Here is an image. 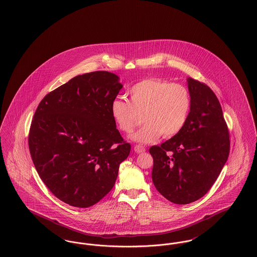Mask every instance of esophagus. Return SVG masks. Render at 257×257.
<instances>
[{
  "mask_svg": "<svg viewBox=\"0 0 257 257\" xmlns=\"http://www.w3.org/2000/svg\"><path fill=\"white\" fill-rule=\"evenodd\" d=\"M135 152H137V153H144V152H146V147H144V146H141V145H137V146H135L134 147Z\"/></svg>",
  "mask_w": 257,
  "mask_h": 257,
  "instance_id": "1",
  "label": "esophagus"
}]
</instances>
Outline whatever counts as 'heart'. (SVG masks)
Returning a JSON list of instances; mask_svg holds the SVG:
<instances>
[{
  "label": "heart",
  "instance_id": "obj_1",
  "mask_svg": "<svg viewBox=\"0 0 257 257\" xmlns=\"http://www.w3.org/2000/svg\"><path fill=\"white\" fill-rule=\"evenodd\" d=\"M130 100L115 98L110 104V113L119 130L131 133L143 115V127L132 135L142 144L158 140L161 135L169 139L178 134L188 119L191 96L186 86L157 78L145 79L132 86Z\"/></svg>",
  "mask_w": 257,
  "mask_h": 257
}]
</instances>
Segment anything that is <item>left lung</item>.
I'll return each mask as SVG.
<instances>
[{
	"label": "left lung",
	"mask_w": 257,
	"mask_h": 257,
	"mask_svg": "<svg viewBox=\"0 0 257 257\" xmlns=\"http://www.w3.org/2000/svg\"><path fill=\"white\" fill-rule=\"evenodd\" d=\"M191 109L183 129L150 147L152 181L171 202L188 204L207 194L229 155L230 140L220 102L209 86L188 79Z\"/></svg>",
	"instance_id": "obj_1"
}]
</instances>
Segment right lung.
Segmentation results:
<instances>
[{"mask_svg":"<svg viewBox=\"0 0 257 257\" xmlns=\"http://www.w3.org/2000/svg\"><path fill=\"white\" fill-rule=\"evenodd\" d=\"M122 85L115 74L74 77L40 101L29 132V149L50 192L74 207L94 205L115 183L131 151L110 113Z\"/></svg>","mask_w":257,"mask_h":257,"instance_id":"1","label":"right lung"}]
</instances>
